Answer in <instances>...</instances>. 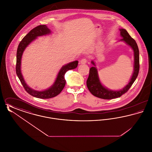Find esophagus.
<instances>
[{
    "instance_id": "obj_1",
    "label": "esophagus",
    "mask_w": 152,
    "mask_h": 152,
    "mask_svg": "<svg viewBox=\"0 0 152 152\" xmlns=\"http://www.w3.org/2000/svg\"><path fill=\"white\" fill-rule=\"evenodd\" d=\"M87 60L86 58H83L80 61V63L82 64H84L86 63H87Z\"/></svg>"
}]
</instances>
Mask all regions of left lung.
Listing matches in <instances>:
<instances>
[{
	"label": "left lung",
	"mask_w": 152,
	"mask_h": 152,
	"mask_svg": "<svg viewBox=\"0 0 152 152\" xmlns=\"http://www.w3.org/2000/svg\"><path fill=\"white\" fill-rule=\"evenodd\" d=\"M121 32V36L123 38L121 40L125 42L127 44L132 47L134 51V72L131 77L129 83L128 85L120 91H111L104 87L101 84L99 78L97 70L95 66H92L89 69V74L87 80V86L90 92L94 96L102 99L110 100L117 97H120L123 94H125L129 89L134 81L137 77L139 69H140V61H139V50L138 45L135 40L129 35L126 30L125 29H120ZM92 64L95 66L94 62L92 61Z\"/></svg>",
	"instance_id": "left-lung-1"
}]
</instances>
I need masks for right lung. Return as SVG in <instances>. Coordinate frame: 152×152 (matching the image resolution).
I'll return each instance as SVG.
<instances>
[{
	"label": "right lung",
	"mask_w": 152,
	"mask_h": 152,
	"mask_svg": "<svg viewBox=\"0 0 152 152\" xmlns=\"http://www.w3.org/2000/svg\"><path fill=\"white\" fill-rule=\"evenodd\" d=\"M51 31L45 25H40L33 28L29 31L26 36L23 37L22 41L18 45L16 52V72L18 78L20 80L22 86L24 87L26 91L30 95L39 99H50L56 96L59 94L65 87V81L64 75L68 70L73 69L78 65V61H75L66 65L63 66L58 73L56 80H55L53 85L49 89L44 91H37L29 88L25 83L22 76L20 65L21 58L23 52L25 48L28 46L32 41L35 40L37 36H43L48 34Z\"/></svg>",
	"instance_id": "obj_1"
}]
</instances>
